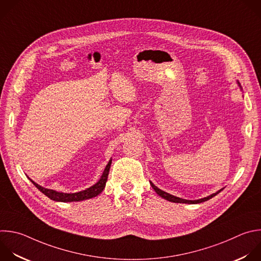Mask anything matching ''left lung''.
Returning a JSON list of instances; mask_svg holds the SVG:
<instances>
[{"mask_svg":"<svg viewBox=\"0 0 261 261\" xmlns=\"http://www.w3.org/2000/svg\"><path fill=\"white\" fill-rule=\"evenodd\" d=\"M150 186L152 187V189L154 190V192H155L160 197H162L163 199H165V200H167V201H170V202H173V203H186V204H198V203H202V202L208 201V200H210L211 198L215 197L217 194H219V193L223 190V189H221V190L218 191L217 193H215V194H213V195H211V196H209V197H207V198H203V199L196 200V201H189V200H185V199L177 198V197H175V196H172V195H170V194H168V193H166V192H163L162 190L158 189V188H156L154 185H152L151 182H150Z\"/></svg>","mask_w":261,"mask_h":261,"instance_id":"8db88e82","label":"left lung"}]
</instances>
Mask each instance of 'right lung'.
Masks as SVG:
<instances>
[{
    "label": "right lung",
    "instance_id": "right-lung-1",
    "mask_svg": "<svg viewBox=\"0 0 261 261\" xmlns=\"http://www.w3.org/2000/svg\"><path fill=\"white\" fill-rule=\"evenodd\" d=\"M111 164H112V160H110L109 164L107 165L103 173H102V176L100 177L99 181L94 185L93 187L87 189L85 191L79 192V193H73V194H64V193H58L55 192L53 190H49V189H45L42 188L41 186L37 185L36 182H34L33 180H31L35 187L42 192L45 196H47L49 199L56 201V202H77V201H83V200H87V199H91L96 197L97 195H99L103 189L106 188V184L108 180V176H109V172H110V168H111Z\"/></svg>",
    "mask_w": 261,
    "mask_h": 261
}]
</instances>
